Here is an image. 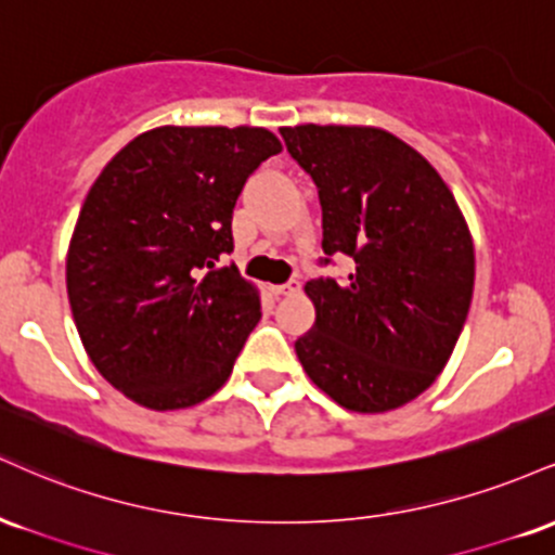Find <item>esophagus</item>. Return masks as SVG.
<instances>
[{"mask_svg":"<svg viewBox=\"0 0 555 555\" xmlns=\"http://www.w3.org/2000/svg\"><path fill=\"white\" fill-rule=\"evenodd\" d=\"M271 292L276 297H284V295H297L299 292V282L297 279H292V282H286V284H276V286H271Z\"/></svg>","mask_w":555,"mask_h":555,"instance_id":"34e87169","label":"esophagus"}]
</instances>
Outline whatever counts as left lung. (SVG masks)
<instances>
[{
	"mask_svg": "<svg viewBox=\"0 0 555 555\" xmlns=\"http://www.w3.org/2000/svg\"><path fill=\"white\" fill-rule=\"evenodd\" d=\"M313 177L323 211V263L344 253V282L313 279V328L295 341L310 380L344 410H397L443 371L467 321L475 247L436 169L380 127H282Z\"/></svg>",
	"mask_w": 555,
	"mask_h": 555,
	"instance_id": "1",
	"label": "left lung"
}]
</instances>
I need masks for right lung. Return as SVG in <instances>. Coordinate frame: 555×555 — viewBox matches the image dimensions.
Here are the masks:
<instances>
[{
    "label": "right lung",
    "mask_w": 555,
    "mask_h": 555,
    "mask_svg": "<svg viewBox=\"0 0 555 555\" xmlns=\"http://www.w3.org/2000/svg\"><path fill=\"white\" fill-rule=\"evenodd\" d=\"M282 143L266 127L164 125L132 138L88 190L67 250V297L95 371L140 406L201 404L260 321L232 214Z\"/></svg>",
    "instance_id": "obj_1"
}]
</instances>
